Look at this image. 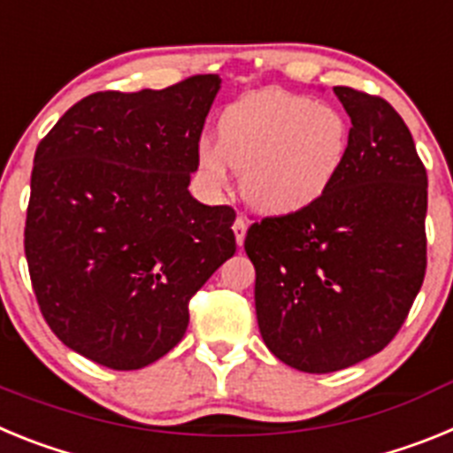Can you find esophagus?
<instances>
[{"mask_svg":"<svg viewBox=\"0 0 453 453\" xmlns=\"http://www.w3.org/2000/svg\"><path fill=\"white\" fill-rule=\"evenodd\" d=\"M234 234H235V242H238L240 247H242V242H245V235H247V219L245 218H238L234 222Z\"/></svg>","mask_w":453,"mask_h":453,"instance_id":"obj_1","label":"esophagus"}]
</instances>
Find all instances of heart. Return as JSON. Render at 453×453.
<instances>
[{"label": "heart", "mask_w": 453, "mask_h": 453, "mask_svg": "<svg viewBox=\"0 0 453 453\" xmlns=\"http://www.w3.org/2000/svg\"><path fill=\"white\" fill-rule=\"evenodd\" d=\"M349 151V124L334 106L261 90L224 111L218 142L203 140L199 174L213 190L242 174L245 197L265 213L286 215L318 202Z\"/></svg>", "instance_id": "b5f03b06"}]
</instances>
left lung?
Wrapping results in <instances>:
<instances>
[{
	"instance_id": "8db88e82",
	"label": "left lung",
	"mask_w": 453,
	"mask_h": 453,
	"mask_svg": "<svg viewBox=\"0 0 453 453\" xmlns=\"http://www.w3.org/2000/svg\"><path fill=\"white\" fill-rule=\"evenodd\" d=\"M351 118L347 161L318 202L247 231L267 349L326 374L379 354L426 272V170L386 99L335 86Z\"/></svg>"
}]
</instances>
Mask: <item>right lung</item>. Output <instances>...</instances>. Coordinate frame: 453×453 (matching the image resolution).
<instances>
[{
	"mask_svg": "<svg viewBox=\"0 0 453 453\" xmlns=\"http://www.w3.org/2000/svg\"><path fill=\"white\" fill-rule=\"evenodd\" d=\"M218 74L163 90L95 92L40 140L24 254L63 345L140 370L181 342L188 303L235 254L231 206L192 197Z\"/></svg>",
	"mask_w": 453,
	"mask_h": 453,
	"instance_id": "obj_1",
	"label": "right lung"
}]
</instances>
